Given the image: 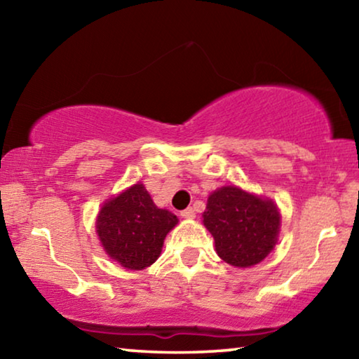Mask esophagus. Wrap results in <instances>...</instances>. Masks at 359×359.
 Here are the masks:
<instances>
[{
  "mask_svg": "<svg viewBox=\"0 0 359 359\" xmlns=\"http://www.w3.org/2000/svg\"><path fill=\"white\" fill-rule=\"evenodd\" d=\"M182 218H187V220H190V218H194V210L191 208H187L185 210L180 212Z\"/></svg>",
  "mask_w": 359,
  "mask_h": 359,
  "instance_id": "obj_1",
  "label": "esophagus"
}]
</instances>
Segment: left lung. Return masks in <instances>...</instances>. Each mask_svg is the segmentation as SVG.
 <instances>
[{
	"mask_svg": "<svg viewBox=\"0 0 359 359\" xmlns=\"http://www.w3.org/2000/svg\"><path fill=\"white\" fill-rule=\"evenodd\" d=\"M203 223L214 236L218 257L231 266L250 267L276 247L280 212L272 199L229 185L210 194Z\"/></svg>",
	"mask_w": 359,
	"mask_h": 359,
	"instance_id": "left-lung-1",
	"label": "left lung"
}]
</instances>
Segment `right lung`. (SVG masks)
I'll return each mask as SVG.
<instances>
[{"mask_svg":"<svg viewBox=\"0 0 359 359\" xmlns=\"http://www.w3.org/2000/svg\"><path fill=\"white\" fill-rule=\"evenodd\" d=\"M177 223L179 218L156 208L137 182L107 199L96 218V233L114 261L130 271H142L160 257L166 234Z\"/></svg>","mask_w":359,"mask_h":359,"instance_id":"right-lung-1","label":"right lung"}]
</instances>
